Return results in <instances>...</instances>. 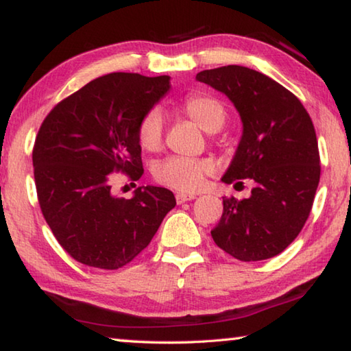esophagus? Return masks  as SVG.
I'll list each match as a JSON object with an SVG mask.
<instances>
[{"instance_id":"1","label":"esophagus","mask_w":351,"mask_h":351,"mask_svg":"<svg viewBox=\"0 0 351 351\" xmlns=\"http://www.w3.org/2000/svg\"><path fill=\"white\" fill-rule=\"evenodd\" d=\"M195 198H197V195H195V193H184V192L176 193V203L178 204L186 203V201H192Z\"/></svg>"}]
</instances>
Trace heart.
Returning a JSON list of instances; mask_svg holds the SVG:
<instances>
[{
  "mask_svg": "<svg viewBox=\"0 0 351 351\" xmlns=\"http://www.w3.org/2000/svg\"><path fill=\"white\" fill-rule=\"evenodd\" d=\"M182 111L207 133H215L226 121V108L217 97L207 94H193L182 100ZM164 116L159 108H152L141 119L138 141L147 152H156L162 145ZM213 171V162L206 158L170 156L158 165L154 176L159 182L181 192H193Z\"/></svg>",
  "mask_w": 351,
  "mask_h": 351,
  "instance_id": "1",
  "label": "heart"
}]
</instances>
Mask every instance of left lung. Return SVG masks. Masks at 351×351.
<instances>
[{
	"label": "left lung",
	"mask_w": 351,
	"mask_h": 351,
	"mask_svg": "<svg viewBox=\"0 0 351 351\" xmlns=\"http://www.w3.org/2000/svg\"><path fill=\"white\" fill-rule=\"evenodd\" d=\"M197 80L223 93L239 111L243 134L221 181L254 184L251 197L223 198L210 230L224 252L258 261L283 252L304 228L320 180L311 117L293 93L271 77L239 64L206 69Z\"/></svg>",
	"instance_id": "1"
}]
</instances>
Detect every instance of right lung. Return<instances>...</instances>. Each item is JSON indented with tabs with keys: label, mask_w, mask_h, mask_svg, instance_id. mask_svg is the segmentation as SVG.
I'll use <instances>...</instances> for the list:
<instances>
[{
	"label": "right lung",
	"mask_w": 351,
	"mask_h": 351,
	"mask_svg": "<svg viewBox=\"0 0 351 351\" xmlns=\"http://www.w3.org/2000/svg\"><path fill=\"white\" fill-rule=\"evenodd\" d=\"M170 90V77L111 73L56 105L41 123L32 162L38 203L57 241L74 260L119 269L148 246L176 206L164 187L112 195L111 173H144L138 127Z\"/></svg>",
	"instance_id": "add662e5"
}]
</instances>
